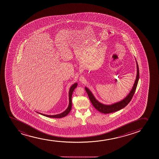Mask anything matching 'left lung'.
Returning <instances> with one entry per match:
<instances>
[{"label":"left lung","instance_id":"8db88e82","mask_svg":"<svg viewBox=\"0 0 159 159\" xmlns=\"http://www.w3.org/2000/svg\"><path fill=\"white\" fill-rule=\"evenodd\" d=\"M136 64H137V75H136L135 83L133 85V87L132 88V90L130 91V93H129L127 96L126 97L125 99H124L123 100H121L120 102L112 104V105H106L102 104L96 99V98H95V97L93 96V95L91 93V91H90L87 88L85 87V90L89 96L90 102L97 111H100V112H102V113H104V114H109V113H111V112L120 111L128 105L129 102H130V100H132V97H133L134 93L135 92L136 89L138 86L139 79V66H138L137 61H136Z\"/></svg>","mask_w":159,"mask_h":159}]
</instances>
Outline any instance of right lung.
I'll list each match as a JSON object with an SVG mask.
<instances>
[{
  "label": "right lung",
  "mask_w": 159,
  "mask_h": 159,
  "mask_svg": "<svg viewBox=\"0 0 159 159\" xmlns=\"http://www.w3.org/2000/svg\"><path fill=\"white\" fill-rule=\"evenodd\" d=\"M78 84L77 83L73 84V85L70 88L69 93V106H68L67 109L64 111V112H62L61 114L58 115H48L43 114L41 113H39V114L43 115V116H47L48 117L51 118H62L64 117L65 116H66L69 113L70 111L71 110L72 108V95L73 93V91L75 89V88L77 87Z\"/></svg>",
  "instance_id": "add662e5"
}]
</instances>
